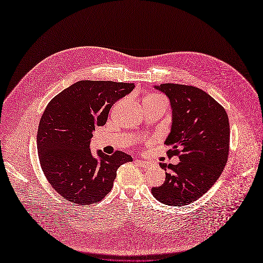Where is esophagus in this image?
I'll return each mask as SVG.
<instances>
[{"label":"esophagus","mask_w":263,"mask_h":263,"mask_svg":"<svg viewBox=\"0 0 263 263\" xmlns=\"http://www.w3.org/2000/svg\"><path fill=\"white\" fill-rule=\"evenodd\" d=\"M135 163H137L139 166H142V167H146L148 165V162L145 161V160H138V159H136Z\"/></svg>","instance_id":"obj_1"}]
</instances>
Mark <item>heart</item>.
Here are the masks:
<instances>
[{
	"mask_svg": "<svg viewBox=\"0 0 263 263\" xmlns=\"http://www.w3.org/2000/svg\"><path fill=\"white\" fill-rule=\"evenodd\" d=\"M156 97H161V96H148L146 98H156Z\"/></svg>",
	"mask_w": 263,
	"mask_h": 263,
	"instance_id": "b5f03b06",
	"label": "heart"
}]
</instances>
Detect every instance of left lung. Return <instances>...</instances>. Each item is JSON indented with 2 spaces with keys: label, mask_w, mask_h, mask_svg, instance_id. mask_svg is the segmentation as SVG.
Segmentation results:
<instances>
[{
  "label": "left lung",
  "mask_w": 263,
  "mask_h": 263,
  "mask_svg": "<svg viewBox=\"0 0 263 263\" xmlns=\"http://www.w3.org/2000/svg\"><path fill=\"white\" fill-rule=\"evenodd\" d=\"M155 87L171 101L173 124L165 144L172 146L167 155H177L180 162L160 164L166 172L165 181L153 187L152 194L166 205H187L205 195L226 166L230 147L228 115L198 87L174 83Z\"/></svg>",
  "instance_id": "left-lung-1"
}]
</instances>
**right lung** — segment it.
Masks as SVG:
<instances>
[{"label":"right lung","mask_w":263,"mask_h":263,"mask_svg":"<svg viewBox=\"0 0 263 263\" xmlns=\"http://www.w3.org/2000/svg\"><path fill=\"white\" fill-rule=\"evenodd\" d=\"M134 83L82 80L54 97L43 114L37 151L48 182L62 198L79 205L102 201L112 190L118 168L132 157L122 151L91 154L89 142L117 101Z\"/></svg>","instance_id":"add662e5"}]
</instances>
